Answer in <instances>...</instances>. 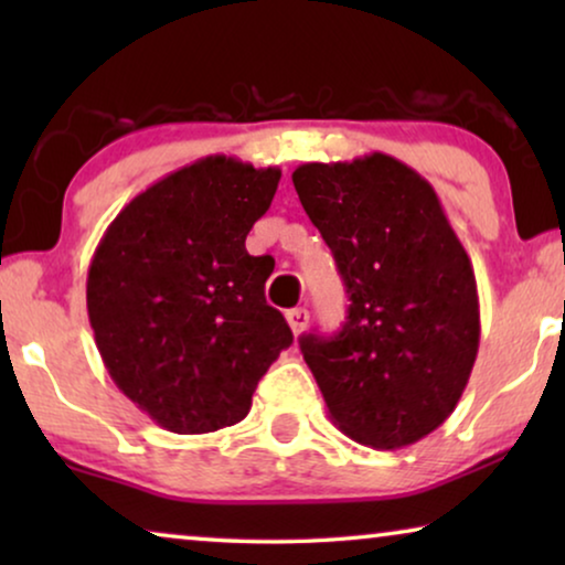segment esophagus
Segmentation results:
<instances>
[{"mask_svg":"<svg viewBox=\"0 0 565 565\" xmlns=\"http://www.w3.org/2000/svg\"><path fill=\"white\" fill-rule=\"evenodd\" d=\"M285 319H288L292 334L298 337V334H303V331H306L308 319H311V316H308V308H290V311L285 313Z\"/></svg>","mask_w":565,"mask_h":565,"instance_id":"esophagus-1","label":"esophagus"}]
</instances>
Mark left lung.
<instances>
[{
  "instance_id": "obj_1",
  "label": "left lung",
  "mask_w": 565,
  "mask_h": 565,
  "mask_svg": "<svg viewBox=\"0 0 565 565\" xmlns=\"http://www.w3.org/2000/svg\"><path fill=\"white\" fill-rule=\"evenodd\" d=\"M292 184L350 296L334 337H300L331 422L375 450L419 443L455 412L478 354L468 254L435 188L388 153L300 164Z\"/></svg>"
}]
</instances>
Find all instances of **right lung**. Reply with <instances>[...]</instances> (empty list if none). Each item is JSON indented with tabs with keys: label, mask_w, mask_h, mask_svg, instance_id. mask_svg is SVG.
Here are the masks:
<instances>
[{
	"label": "right lung",
	"mask_w": 565,
	"mask_h": 565,
	"mask_svg": "<svg viewBox=\"0 0 565 565\" xmlns=\"http://www.w3.org/2000/svg\"><path fill=\"white\" fill-rule=\"evenodd\" d=\"M280 169L205 157L122 207L92 257L87 311L115 385L177 435L242 422L292 331L267 306L273 257L246 234L273 203Z\"/></svg>",
	"instance_id": "1"
}]
</instances>
